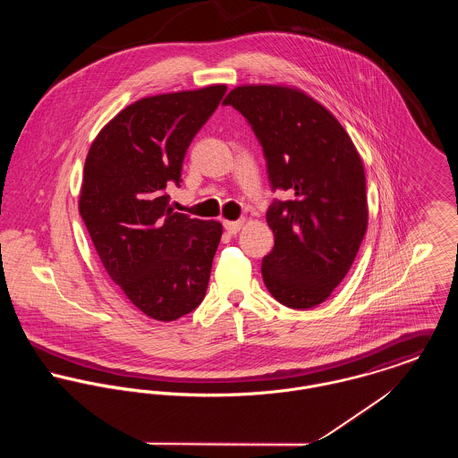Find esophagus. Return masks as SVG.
Masks as SVG:
<instances>
[{
	"label": "esophagus",
	"mask_w": 458,
	"mask_h": 458,
	"mask_svg": "<svg viewBox=\"0 0 458 458\" xmlns=\"http://www.w3.org/2000/svg\"><path fill=\"white\" fill-rule=\"evenodd\" d=\"M243 218L242 220H225L224 222V227H225V231L229 233V234H236L240 229H242V225H243Z\"/></svg>",
	"instance_id": "obj_1"
}]
</instances>
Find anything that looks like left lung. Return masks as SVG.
I'll list each match as a JSON object with an SVG mask.
<instances>
[{"label":"left lung","instance_id":"1","mask_svg":"<svg viewBox=\"0 0 458 458\" xmlns=\"http://www.w3.org/2000/svg\"><path fill=\"white\" fill-rule=\"evenodd\" d=\"M256 133L275 199L266 220L275 245L262 258L269 294L289 309L323 303L344 280L367 231L361 158L321 104L284 86H240L224 100Z\"/></svg>","mask_w":458,"mask_h":458}]
</instances>
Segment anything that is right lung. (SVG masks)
<instances>
[{
    "instance_id": "1",
    "label": "right lung",
    "mask_w": 458,
    "mask_h": 458,
    "mask_svg": "<svg viewBox=\"0 0 458 458\" xmlns=\"http://www.w3.org/2000/svg\"><path fill=\"white\" fill-rule=\"evenodd\" d=\"M225 91L215 84L137 100L86 157L79 213L109 276L157 321L191 314L208 289L222 225L173 211L165 189L180 187L187 149Z\"/></svg>"
}]
</instances>
